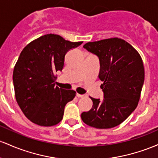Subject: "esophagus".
Returning a JSON list of instances; mask_svg holds the SVG:
<instances>
[{"label": "esophagus", "mask_w": 158, "mask_h": 158, "mask_svg": "<svg viewBox=\"0 0 158 158\" xmlns=\"http://www.w3.org/2000/svg\"><path fill=\"white\" fill-rule=\"evenodd\" d=\"M76 95H77V96L78 97V98H83V97L84 96V95H81V94H79V93H77V94H76Z\"/></svg>", "instance_id": "34e87169"}]
</instances>
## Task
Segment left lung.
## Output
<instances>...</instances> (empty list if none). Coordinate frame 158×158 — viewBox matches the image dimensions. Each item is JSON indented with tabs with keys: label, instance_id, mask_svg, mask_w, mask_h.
<instances>
[{
	"label": "left lung",
	"instance_id": "1",
	"mask_svg": "<svg viewBox=\"0 0 158 158\" xmlns=\"http://www.w3.org/2000/svg\"><path fill=\"white\" fill-rule=\"evenodd\" d=\"M84 48L99 58L104 99L90 97L93 107L81 118L95 128L117 126L137 107L145 77L143 60L132 45L116 37L87 42Z\"/></svg>",
	"mask_w": 158,
	"mask_h": 158
}]
</instances>
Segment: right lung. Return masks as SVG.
Segmentation results:
<instances>
[{"mask_svg": "<svg viewBox=\"0 0 158 158\" xmlns=\"http://www.w3.org/2000/svg\"><path fill=\"white\" fill-rule=\"evenodd\" d=\"M82 43L50 33L32 41L21 52L12 80L16 102L30 121L50 127L63 119L65 104L76 92L56 86L54 73L63 69L65 54Z\"/></svg>", "mask_w": 158, "mask_h": 158, "instance_id": "1", "label": "right lung"}]
</instances>
